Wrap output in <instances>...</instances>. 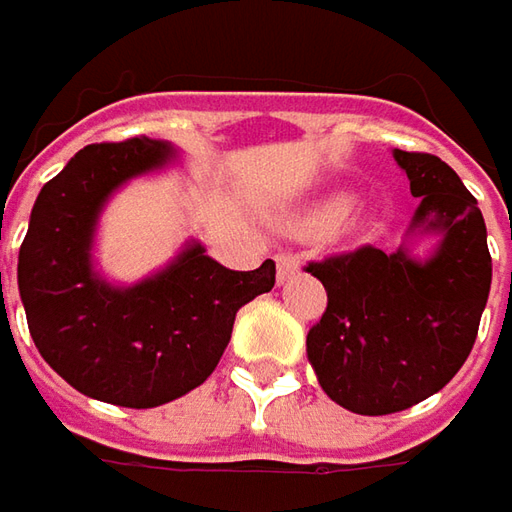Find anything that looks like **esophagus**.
<instances>
[{
	"instance_id": "obj_1",
	"label": "esophagus",
	"mask_w": 512,
	"mask_h": 512,
	"mask_svg": "<svg viewBox=\"0 0 512 512\" xmlns=\"http://www.w3.org/2000/svg\"><path fill=\"white\" fill-rule=\"evenodd\" d=\"M300 266H303V260H300L297 255H289V252L277 255V283H286V280H291L294 274L300 272Z\"/></svg>"
}]
</instances>
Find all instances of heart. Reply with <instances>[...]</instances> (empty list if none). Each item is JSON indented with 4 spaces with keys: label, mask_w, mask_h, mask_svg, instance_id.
Masks as SVG:
<instances>
[{
    "label": "heart",
    "mask_w": 512,
    "mask_h": 512,
    "mask_svg": "<svg viewBox=\"0 0 512 512\" xmlns=\"http://www.w3.org/2000/svg\"><path fill=\"white\" fill-rule=\"evenodd\" d=\"M351 195H331L326 201L320 203V206H314L309 215V226L311 229H317V232H328V229H337L340 223L348 218V212H351Z\"/></svg>",
    "instance_id": "b5f03b06"
}]
</instances>
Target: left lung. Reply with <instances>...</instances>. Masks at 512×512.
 Segmentation results:
<instances>
[{"label": "left lung", "instance_id": "obj_1", "mask_svg": "<svg viewBox=\"0 0 512 512\" xmlns=\"http://www.w3.org/2000/svg\"><path fill=\"white\" fill-rule=\"evenodd\" d=\"M419 198L394 252L362 246L309 263L328 294L306 354L320 388L362 416L405 411L442 391L465 365L487 306L493 263L485 218L453 169L428 152L394 150ZM419 237H436L428 258Z\"/></svg>", "mask_w": 512, "mask_h": 512}]
</instances>
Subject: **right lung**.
<instances>
[{"label": "right lung", "instance_id": "obj_1", "mask_svg": "<svg viewBox=\"0 0 512 512\" xmlns=\"http://www.w3.org/2000/svg\"><path fill=\"white\" fill-rule=\"evenodd\" d=\"M167 141L90 144L42 186L19 249V294L45 362L84 397L155 408L215 371L240 306L274 286V263L232 272L198 240L133 286L96 269V229L127 181L167 169Z\"/></svg>", "mask_w": 512, "mask_h": 512}]
</instances>
